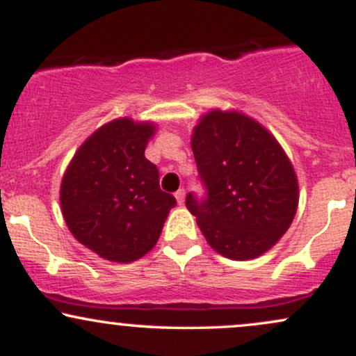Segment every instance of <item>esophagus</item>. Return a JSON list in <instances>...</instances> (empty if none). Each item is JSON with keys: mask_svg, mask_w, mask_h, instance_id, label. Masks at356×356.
<instances>
[{"mask_svg": "<svg viewBox=\"0 0 356 356\" xmlns=\"http://www.w3.org/2000/svg\"><path fill=\"white\" fill-rule=\"evenodd\" d=\"M175 199H177L179 204L184 202V199H186V191L184 189H179L177 192H175Z\"/></svg>", "mask_w": 356, "mask_h": 356, "instance_id": "obj_1", "label": "esophagus"}]
</instances>
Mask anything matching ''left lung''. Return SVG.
<instances>
[{"instance_id":"obj_1","label":"left lung","mask_w":356,"mask_h":356,"mask_svg":"<svg viewBox=\"0 0 356 356\" xmlns=\"http://www.w3.org/2000/svg\"><path fill=\"white\" fill-rule=\"evenodd\" d=\"M192 152L206 192H189L186 206L212 249L244 261L275 246L298 207L295 170L276 138L243 113L212 110Z\"/></svg>"}]
</instances>
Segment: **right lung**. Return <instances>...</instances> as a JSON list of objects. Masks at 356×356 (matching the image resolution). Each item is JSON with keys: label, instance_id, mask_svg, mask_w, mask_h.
<instances>
[{"label": "right lung", "instance_id": "add662e5", "mask_svg": "<svg viewBox=\"0 0 356 356\" xmlns=\"http://www.w3.org/2000/svg\"><path fill=\"white\" fill-rule=\"evenodd\" d=\"M149 124L118 118L83 142L61 181L60 202L79 243L115 263L150 251L177 204L159 186V169L145 159Z\"/></svg>", "mask_w": 356, "mask_h": 356}]
</instances>
